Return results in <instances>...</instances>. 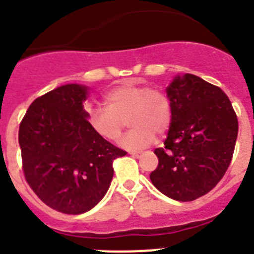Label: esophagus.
I'll list each match as a JSON object with an SVG mask.
<instances>
[{"label":"esophagus","instance_id":"34e87169","mask_svg":"<svg viewBox=\"0 0 254 254\" xmlns=\"http://www.w3.org/2000/svg\"><path fill=\"white\" fill-rule=\"evenodd\" d=\"M131 156L134 157V158H139L142 156L141 152H131Z\"/></svg>","mask_w":254,"mask_h":254}]
</instances>
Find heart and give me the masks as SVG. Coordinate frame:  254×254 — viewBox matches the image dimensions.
<instances>
[{
    "mask_svg": "<svg viewBox=\"0 0 254 254\" xmlns=\"http://www.w3.org/2000/svg\"><path fill=\"white\" fill-rule=\"evenodd\" d=\"M105 102L107 107L87 111V122L96 134L113 142L121 137L127 120L131 131L121 139L123 148H144L154 141L156 133L163 134L170 128L172 106L159 89L126 81L108 91Z\"/></svg>",
    "mask_w": 254,
    "mask_h": 254,
    "instance_id": "obj_1",
    "label": "heart"
}]
</instances>
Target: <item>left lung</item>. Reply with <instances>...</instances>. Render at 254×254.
<instances>
[{"instance_id":"8db88e82","label":"left lung","mask_w":254,"mask_h":254,"mask_svg":"<svg viewBox=\"0 0 254 254\" xmlns=\"http://www.w3.org/2000/svg\"><path fill=\"white\" fill-rule=\"evenodd\" d=\"M172 121L165 147L154 149V187L181 202L194 201L216 187L233 156L238 120L219 87L190 73L175 77L166 89Z\"/></svg>"}]
</instances>
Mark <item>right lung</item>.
<instances>
[{
  "label": "right lung",
  "instance_id": "1",
  "mask_svg": "<svg viewBox=\"0 0 254 254\" xmlns=\"http://www.w3.org/2000/svg\"><path fill=\"white\" fill-rule=\"evenodd\" d=\"M87 93L71 83L36 98L18 131L26 181L43 203L66 214L93 208L110 188L113 161L127 153L89 127Z\"/></svg>",
  "mask_w": 254,
  "mask_h": 254
}]
</instances>
